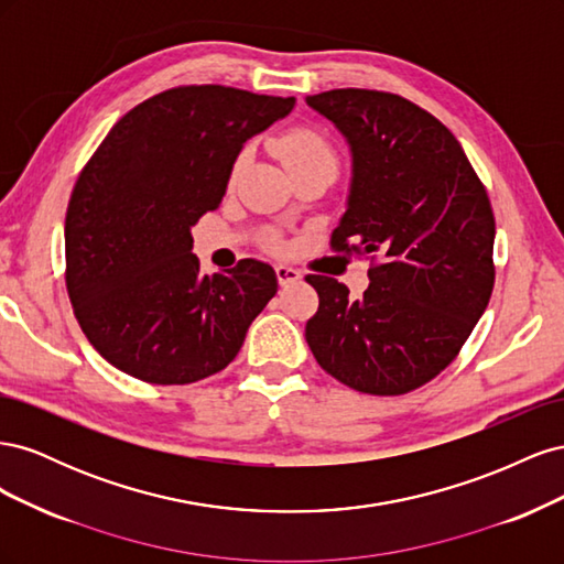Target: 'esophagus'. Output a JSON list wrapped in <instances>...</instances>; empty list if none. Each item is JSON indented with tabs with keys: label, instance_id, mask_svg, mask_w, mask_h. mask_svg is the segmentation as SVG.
Returning a JSON list of instances; mask_svg holds the SVG:
<instances>
[{
	"label": "esophagus",
	"instance_id": "1",
	"mask_svg": "<svg viewBox=\"0 0 564 564\" xmlns=\"http://www.w3.org/2000/svg\"><path fill=\"white\" fill-rule=\"evenodd\" d=\"M275 272H278V282H280L282 286H286V284H294V282H299V280H301V272H299V270H294L292 265L278 263V265H275Z\"/></svg>",
	"mask_w": 564,
	"mask_h": 564
}]
</instances>
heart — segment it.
I'll use <instances>...</instances> for the list:
<instances>
[{
	"label": "heart",
	"mask_w": 564,
	"mask_h": 564,
	"mask_svg": "<svg viewBox=\"0 0 564 564\" xmlns=\"http://www.w3.org/2000/svg\"><path fill=\"white\" fill-rule=\"evenodd\" d=\"M275 152L280 160L289 166V172L296 174L301 169H313V166H334L338 164L336 150L334 145L324 139L319 131L313 129H294L284 133L282 139L275 141ZM249 166V152H240L237 155L232 172H230V183H237L242 178Z\"/></svg>",
	"instance_id": "heart-1"
}]
</instances>
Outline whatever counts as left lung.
Instances as JSON below:
<instances>
[{"mask_svg":"<svg viewBox=\"0 0 564 564\" xmlns=\"http://www.w3.org/2000/svg\"><path fill=\"white\" fill-rule=\"evenodd\" d=\"M350 150L336 251L369 253V286L308 275L319 308L305 340L334 379L402 395L435 379L482 317L494 286V214L464 148L433 115L367 89L305 96Z\"/></svg>","mask_w":564,"mask_h":564,"instance_id":"obj_1","label":"left lung"}]
</instances>
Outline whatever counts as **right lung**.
Segmentation results:
<instances>
[{
    "instance_id": "obj_1",
    "label": "right lung",
    "mask_w": 564,
    "mask_h": 564,
    "mask_svg": "<svg viewBox=\"0 0 564 564\" xmlns=\"http://www.w3.org/2000/svg\"><path fill=\"white\" fill-rule=\"evenodd\" d=\"M294 104L178 87L129 110L98 145L67 204L65 282L82 332L112 367L183 386L240 352L278 275L256 259L204 275L191 228L224 199L245 143Z\"/></svg>"
}]
</instances>
